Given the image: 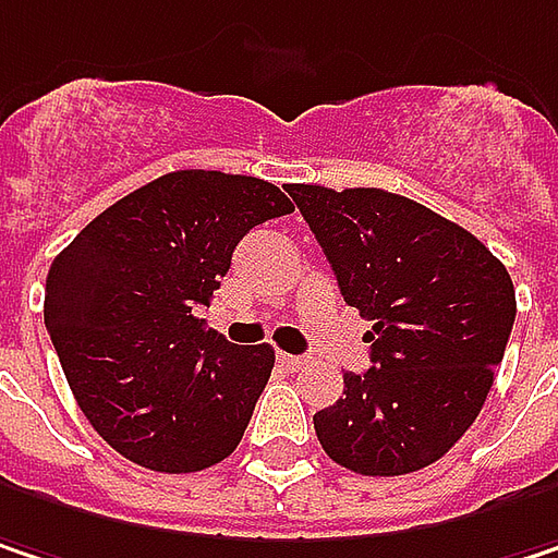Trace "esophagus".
Here are the masks:
<instances>
[{"mask_svg":"<svg viewBox=\"0 0 558 558\" xmlns=\"http://www.w3.org/2000/svg\"><path fill=\"white\" fill-rule=\"evenodd\" d=\"M278 364L280 367H287L290 374H296V371H303L306 357H300V354H278Z\"/></svg>","mask_w":558,"mask_h":558,"instance_id":"34e87169","label":"esophagus"}]
</instances>
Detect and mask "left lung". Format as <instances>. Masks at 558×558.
Listing matches in <instances>:
<instances>
[{
  "instance_id": "obj_1",
  "label": "left lung",
  "mask_w": 558,
  "mask_h": 558,
  "mask_svg": "<svg viewBox=\"0 0 558 558\" xmlns=\"http://www.w3.org/2000/svg\"><path fill=\"white\" fill-rule=\"evenodd\" d=\"M348 306L374 329L371 371L313 415L331 460L405 476L476 422L514 326V283L473 232L380 187L290 184Z\"/></svg>"
}]
</instances>
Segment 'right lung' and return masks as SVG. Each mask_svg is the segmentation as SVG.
Listing matches in <instances>:
<instances>
[{
	"label": "right lung",
	"instance_id": "add662e5",
	"mask_svg": "<svg viewBox=\"0 0 558 558\" xmlns=\"http://www.w3.org/2000/svg\"><path fill=\"white\" fill-rule=\"evenodd\" d=\"M293 214L271 181L184 169L98 214L53 258L44 323L82 415L121 457L197 473L239 447L275 367L271 344H229L194 316L232 248Z\"/></svg>",
	"mask_w": 558,
	"mask_h": 558
}]
</instances>
